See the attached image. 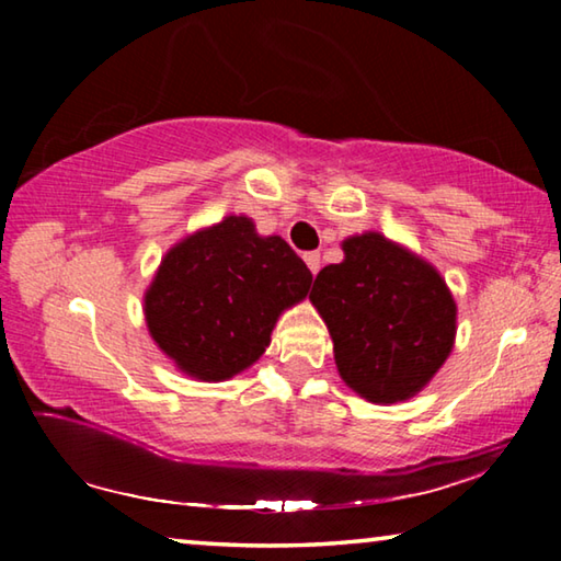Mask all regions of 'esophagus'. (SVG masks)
Here are the masks:
<instances>
[{
	"label": "esophagus",
	"mask_w": 561,
	"mask_h": 561,
	"mask_svg": "<svg viewBox=\"0 0 561 561\" xmlns=\"http://www.w3.org/2000/svg\"><path fill=\"white\" fill-rule=\"evenodd\" d=\"M304 262H307V267L311 270V274H317L321 270V254L319 252H307V254H304Z\"/></svg>",
	"instance_id": "34e87169"
}]
</instances>
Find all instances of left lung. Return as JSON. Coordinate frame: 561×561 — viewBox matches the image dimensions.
Here are the masks:
<instances>
[{
  "label": "left lung",
  "instance_id": "8db88e82",
  "mask_svg": "<svg viewBox=\"0 0 561 561\" xmlns=\"http://www.w3.org/2000/svg\"><path fill=\"white\" fill-rule=\"evenodd\" d=\"M344 262L321 270L309 301L334 341L339 376L371 403L423 391L450 356L458 307L440 272L378 232L341 244Z\"/></svg>",
  "mask_w": 561,
  "mask_h": 561
}]
</instances>
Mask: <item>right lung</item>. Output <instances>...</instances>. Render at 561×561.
I'll list each match as a JSON object with an SVG mask.
<instances>
[{"mask_svg": "<svg viewBox=\"0 0 561 561\" xmlns=\"http://www.w3.org/2000/svg\"><path fill=\"white\" fill-rule=\"evenodd\" d=\"M311 272L282 237L227 215L180 240L146 291L158 348L197 381H227L270 346L284 309L307 297Z\"/></svg>", "mask_w": 561, "mask_h": 561, "instance_id": "right-lung-1", "label": "right lung"}]
</instances>
